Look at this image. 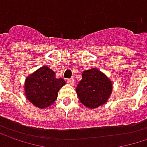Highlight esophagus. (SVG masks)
Here are the masks:
<instances>
[{
    "label": "esophagus",
    "mask_w": 147,
    "mask_h": 147,
    "mask_svg": "<svg viewBox=\"0 0 147 147\" xmlns=\"http://www.w3.org/2000/svg\"><path fill=\"white\" fill-rule=\"evenodd\" d=\"M67 82H68L70 85H71V86H73L74 83H75L73 78H70V79H68V80H67Z\"/></svg>",
    "instance_id": "obj_1"
}]
</instances>
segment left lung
<instances>
[{
  "instance_id": "1",
  "label": "left lung",
  "mask_w": 147,
  "mask_h": 147,
  "mask_svg": "<svg viewBox=\"0 0 147 147\" xmlns=\"http://www.w3.org/2000/svg\"><path fill=\"white\" fill-rule=\"evenodd\" d=\"M113 85L109 77L96 68L82 73V79L76 87L81 102L89 109H96L104 104L112 93Z\"/></svg>"
}]
</instances>
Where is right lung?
I'll return each mask as SVG.
<instances>
[{"instance_id":"add662e5","label":"right lung","mask_w":147,"mask_h":147,"mask_svg":"<svg viewBox=\"0 0 147 147\" xmlns=\"http://www.w3.org/2000/svg\"><path fill=\"white\" fill-rule=\"evenodd\" d=\"M65 84L63 78H56L51 69L42 66L26 78L25 95L34 106L45 109L56 100L59 90Z\"/></svg>"}]
</instances>
